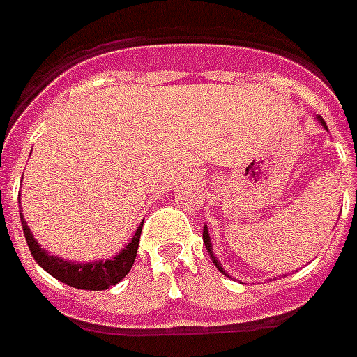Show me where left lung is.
Returning a JSON list of instances; mask_svg holds the SVG:
<instances>
[{
  "mask_svg": "<svg viewBox=\"0 0 357 357\" xmlns=\"http://www.w3.org/2000/svg\"><path fill=\"white\" fill-rule=\"evenodd\" d=\"M317 121L321 123V126L325 128V130H328L327 128V123L323 121V117H317ZM204 244H206V250H207V254H209V257H211V261H213V265L219 269V271L223 273V275H227V271H225L223 267H221V264H219V259L215 257L213 254V244H211V238H209V231H207V225H204ZM229 277V275H227Z\"/></svg>",
  "mask_w": 357,
  "mask_h": 357,
  "instance_id": "1",
  "label": "left lung"
}]
</instances>
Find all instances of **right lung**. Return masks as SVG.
<instances>
[{
    "label": "right lung",
    "instance_id": "obj_1",
    "mask_svg": "<svg viewBox=\"0 0 357 357\" xmlns=\"http://www.w3.org/2000/svg\"><path fill=\"white\" fill-rule=\"evenodd\" d=\"M22 231H24V238L30 248V254L36 259V264L47 271L52 277L61 280L65 284L73 288H80V290H107L113 284H117L125 279L130 267H132L134 259H136V252H138V244H140V232H142V225L136 229L132 240L126 244L117 255H113L109 259H96V261H70V259H63L59 255H52L47 250L40 246V242L32 236L29 225L24 221L21 213Z\"/></svg>",
    "mask_w": 357,
    "mask_h": 357
}]
</instances>
